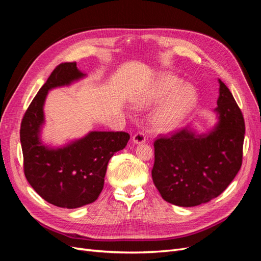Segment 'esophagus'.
<instances>
[{"instance_id":"esophagus-1","label":"esophagus","mask_w":261,"mask_h":261,"mask_svg":"<svg viewBox=\"0 0 261 261\" xmlns=\"http://www.w3.org/2000/svg\"><path fill=\"white\" fill-rule=\"evenodd\" d=\"M133 141L135 144H143L146 141V136L143 132H137L135 135L133 136Z\"/></svg>"}]
</instances>
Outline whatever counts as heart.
<instances>
[{
    "label": "heart",
    "instance_id": "heart-1",
    "mask_svg": "<svg viewBox=\"0 0 261 261\" xmlns=\"http://www.w3.org/2000/svg\"><path fill=\"white\" fill-rule=\"evenodd\" d=\"M183 84L177 76L164 74L139 96L137 105L140 108L153 107L163 102L151 118L155 130L174 129L195 109L197 92L193 86Z\"/></svg>",
    "mask_w": 261,
    "mask_h": 261
}]
</instances>
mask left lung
Masks as SVG:
<instances>
[{
	"label": "left lung",
	"instance_id": "1",
	"mask_svg": "<svg viewBox=\"0 0 261 261\" xmlns=\"http://www.w3.org/2000/svg\"><path fill=\"white\" fill-rule=\"evenodd\" d=\"M220 83L219 122L206 135L180 129L154 140L153 183L162 198L195 207L222 194L243 161L245 122L230 89Z\"/></svg>",
	"mask_w": 261,
	"mask_h": 261
}]
</instances>
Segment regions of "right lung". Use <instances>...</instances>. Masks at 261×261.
<instances>
[{
	"label": "right lung",
	"mask_w": 261,
	"mask_h": 261,
	"mask_svg": "<svg viewBox=\"0 0 261 261\" xmlns=\"http://www.w3.org/2000/svg\"><path fill=\"white\" fill-rule=\"evenodd\" d=\"M85 76L76 62L62 63L31 101L20 124L23 173L35 191L54 206L75 209L96 201L113 154L127 145L125 132H91L66 147L51 149L39 139L48 91Z\"/></svg>",
	"instance_id": "1"
}]
</instances>
